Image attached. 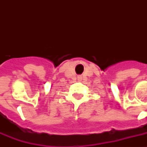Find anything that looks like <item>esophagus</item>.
I'll list each match as a JSON object with an SVG mask.
<instances>
[{
	"mask_svg": "<svg viewBox=\"0 0 147 147\" xmlns=\"http://www.w3.org/2000/svg\"><path fill=\"white\" fill-rule=\"evenodd\" d=\"M77 78H78V81H81V80H82V76H78V77H77Z\"/></svg>",
	"mask_w": 147,
	"mask_h": 147,
	"instance_id": "esophagus-1",
	"label": "esophagus"
}]
</instances>
